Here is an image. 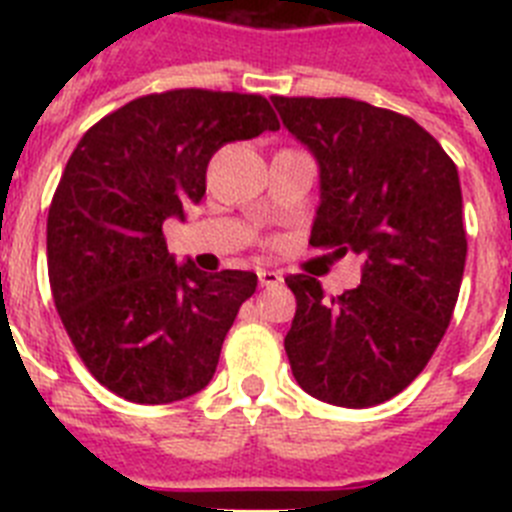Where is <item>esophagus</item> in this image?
I'll return each mask as SVG.
<instances>
[{"label":"esophagus","instance_id":"obj_1","mask_svg":"<svg viewBox=\"0 0 512 512\" xmlns=\"http://www.w3.org/2000/svg\"><path fill=\"white\" fill-rule=\"evenodd\" d=\"M259 282L261 287H277V284H282V274L279 271H271V269H259Z\"/></svg>","mask_w":512,"mask_h":512}]
</instances>
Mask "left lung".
<instances>
[{"instance_id":"obj_1","label":"left lung","mask_w":512,"mask_h":512,"mask_svg":"<svg viewBox=\"0 0 512 512\" xmlns=\"http://www.w3.org/2000/svg\"><path fill=\"white\" fill-rule=\"evenodd\" d=\"M318 161L310 243L366 256L361 284L325 300L315 277L287 287L284 351L307 395L372 408L402 392L441 343L459 297L467 233L454 161L418 122L348 97H271Z\"/></svg>"}]
</instances>
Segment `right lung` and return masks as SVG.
I'll return each mask as SVG.
<instances>
[{
  "label": "right lung",
  "instance_id": "add662e5",
  "mask_svg": "<svg viewBox=\"0 0 512 512\" xmlns=\"http://www.w3.org/2000/svg\"><path fill=\"white\" fill-rule=\"evenodd\" d=\"M279 130L259 94L174 89L84 133L48 210V277L61 323L99 384L138 405L205 390L253 271L176 264L169 217L200 205L217 148Z\"/></svg>",
  "mask_w": 512,
  "mask_h": 512
}]
</instances>
